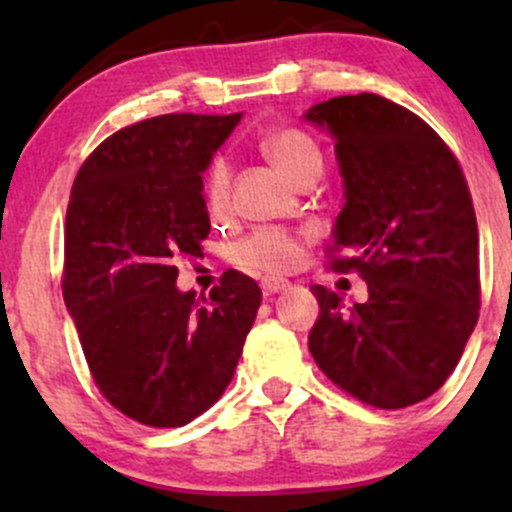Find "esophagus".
Returning a JSON list of instances; mask_svg holds the SVG:
<instances>
[{
  "label": "esophagus",
  "instance_id": "esophagus-1",
  "mask_svg": "<svg viewBox=\"0 0 512 512\" xmlns=\"http://www.w3.org/2000/svg\"><path fill=\"white\" fill-rule=\"evenodd\" d=\"M289 286H291L289 281H284V279H262V293L267 298H272V296H276V293L286 291Z\"/></svg>",
  "mask_w": 512,
  "mask_h": 512
}]
</instances>
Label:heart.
Wrapping results in <instances>:
<instances>
[{"label":"heart","instance_id":"b5f03b06","mask_svg":"<svg viewBox=\"0 0 512 512\" xmlns=\"http://www.w3.org/2000/svg\"><path fill=\"white\" fill-rule=\"evenodd\" d=\"M262 154L272 161V166L284 175L291 185L303 178L322 173V154L317 144L305 132L298 129H276L262 139ZM228 190H231V170L228 163L219 158L211 163L207 180H204V197H207L209 209L221 214L228 207ZM233 262L240 267L260 269V272L279 274L289 272L293 264L301 257V243L296 236L276 228H264L240 240L231 250Z\"/></svg>","mask_w":512,"mask_h":512}]
</instances>
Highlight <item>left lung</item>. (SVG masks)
Listing matches in <instances>:
<instances>
[{"label": "left lung", "mask_w": 512, "mask_h": 512, "mask_svg": "<svg viewBox=\"0 0 512 512\" xmlns=\"http://www.w3.org/2000/svg\"><path fill=\"white\" fill-rule=\"evenodd\" d=\"M334 139L344 207L334 248L358 269L368 301L310 286L320 317L308 346L322 373L378 409L431 397L479 320V231L457 158L421 117L375 93L305 110Z\"/></svg>", "instance_id": "left-lung-1"}]
</instances>
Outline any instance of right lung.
I'll return each mask as SVG.
<instances>
[{
	"label": "right lung",
	"mask_w": 512,
	"mask_h": 512,
	"mask_svg": "<svg viewBox=\"0 0 512 512\" xmlns=\"http://www.w3.org/2000/svg\"><path fill=\"white\" fill-rule=\"evenodd\" d=\"M236 115H161L120 129L76 175L64 226V303L101 392L139 424H190L223 395L262 291L226 272L209 301L180 291L178 255L211 223L202 175ZM204 300V298H202Z\"/></svg>",
	"instance_id": "right-lung-1"
}]
</instances>
